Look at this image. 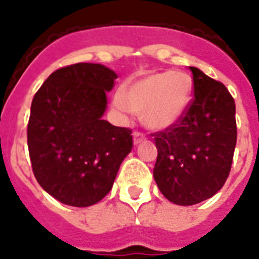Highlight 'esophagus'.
Listing matches in <instances>:
<instances>
[{"label": "esophagus", "instance_id": "obj_1", "mask_svg": "<svg viewBox=\"0 0 259 259\" xmlns=\"http://www.w3.org/2000/svg\"><path fill=\"white\" fill-rule=\"evenodd\" d=\"M143 141H146L145 134H142V132H139V131L134 132V143H135V145H139V143Z\"/></svg>", "mask_w": 259, "mask_h": 259}]
</instances>
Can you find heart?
I'll return each instance as SVG.
<instances>
[{
    "instance_id": "obj_1",
    "label": "heart",
    "mask_w": 259,
    "mask_h": 259,
    "mask_svg": "<svg viewBox=\"0 0 259 259\" xmlns=\"http://www.w3.org/2000/svg\"><path fill=\"white\" fill-rule=\"evenodd\" d=\"M192 98V80L187 73L165 71L127 84L114 98L122 113L141 114L151 130L175 125L187 112Z\"/></svg>"
}]
</instances>
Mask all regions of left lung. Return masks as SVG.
I'll use <instances>...</instances> for the list:
<instances>
[{
    "label": "left lung",
    "instance_id": "left-lung-1",
    "mask_svg": "<svg viewBox=\"0 0 259 259\" xmlns=\"http://www.w3.org/2000/svg\"><path fill=\"white\" fill-rule=\"evenodd\" d=\"M194 98L175 125L154 134V180L176 205L206 201L227 182L236 146L235 101L221 81L190 67Z\"/></svg>",
    "mask_w": 259,
    "mask_h": 259
}]
</instances>
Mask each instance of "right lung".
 Here are the masks:
<instances>
[{
    "instance_id": "1",
    "label": "right lung",
    "mask_w": 259,
    "mask_h": 259,
    "mask_svg": "<svg viewBox=\"0 0 259 259\" xmlns=\"http://www.w3.org/2000/svg\"><path fill=\"white\" fill-rule=\"evenodd\" d=\"M116 79L101 64H73L54 71L32 100L27 127L32 172L61 203L100 202L131 151V130L102 120Z\"/></svg>"
}]
</instances>
